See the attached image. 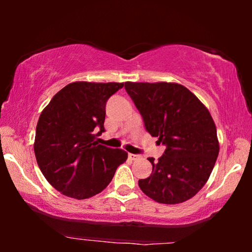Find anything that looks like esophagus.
I'll list each match as a JSON object with an SVG mask.
<instances>
[{"instance_id":"obj_1","label":"esophagus","mask_w":252,"mask_h":252,"mask_svg":"<svg viewBox=\"0 0 252 252\" xmlns=\"http://www.w3.org/2000/svg\"><path fill=\"white\" fill-rule=\"evenodd\" d=\"M128 158L130 160H135L139 158V156H137V155H134V154H128Z\"/></svg>"}]
</instances>
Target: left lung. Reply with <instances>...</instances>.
<instances>
[{"label":"left lung","mask_w":252,"mask_h":252,"mask_svg":"<svg viewBox=\"0 0 252 252\" xmlns=\"http://www.w3.org/2000/svg\"><path fill=\"white\" fill-rule=\"evenodd\" d=\"M144 126L164 155L149 157L153 173L139 180L144 194L163 204L184 203L197 194L215 167L219 154L217 127L209 110L177 82H125Z\"/></svg>","instance_id":"obj_1"}]
</instances>
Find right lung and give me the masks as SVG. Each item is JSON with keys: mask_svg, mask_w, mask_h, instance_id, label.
<instances>
[{"mask_svg": "<svg viewBox=\"0 0 252 252\" xmlns=\"http://www.w3.org/2000/svg\"><path fill=\"white\" fill-rule=\"evenodd\" d=\"M123 87L124 82H71L41 112L34 153L44 178L61 194L93 197L108 187L117 167L126 161V151L96 141L104 132L106 101Z\"/></svg>", "mask_w": 252, "mask_h": 252, "instance_id": "add662e5", "label": "right lung"}]
</instances>
